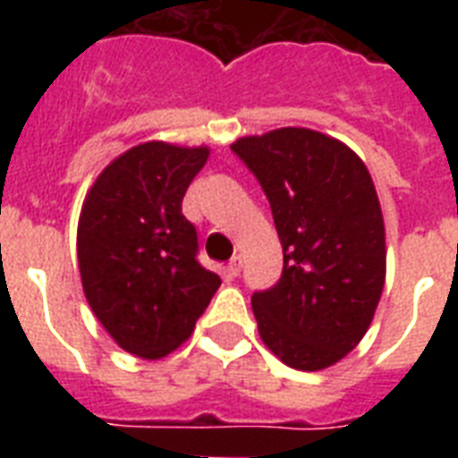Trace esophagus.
I'll use <instances>...</instances> for the list:
<instances>
[{"instance_id": "esophagus-1", "label": "esophagus", "mask_w": 458, "mask_h": 458, "mask_svg": "<svg viewBox=\"0 0 458 458\" xmlns=\"http://www.w3.org/2000/svg\"><path fill=\"white\" fill-rule=\"evenodd\" d=\"M225 271H228L230 278H235V276H240V271H242V257H240V254H235V257L230 259L228 266H225Z\"/></svg>"}]
</instances>
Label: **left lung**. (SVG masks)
Segmentation results:
<instances>
[{"label":"left lung","instance_id":"obj_1","mask_svg":"<svg viewBox=\"0 0 458 458\" xmlns=\"http://www.w3.org/2000/svg\"><path fill=\"white\" fill-rule=\"evenodd\" d=\"M283 244L278 285L254 293L259 335L290 369L323 370L361 342L385 287V223L361 157L309 128L233 142Z\"/></svg>","mask_w":458,"mask_h":458}]
</instances>
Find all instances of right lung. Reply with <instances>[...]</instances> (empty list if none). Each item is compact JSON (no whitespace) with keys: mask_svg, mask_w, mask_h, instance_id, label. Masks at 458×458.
Listing matches in <instances>:
<instances>
[{"mask_svg":"<svg viewBox=\"0 0 458 458\" xmlns=\"http://www.w3.org/2000/svg\"><path fill=\"white\" fill-rule=\"evenodd\" d=\"M208 152L161 140L131 147L82 201V293L118 347L140 359L178 349L221 287L197 261V230L182 216V197Z\"/></svg>","mask_w":458,"mask_h":458,"instance_id":"right-lung-1","label":"right lung"}]
</instances>
